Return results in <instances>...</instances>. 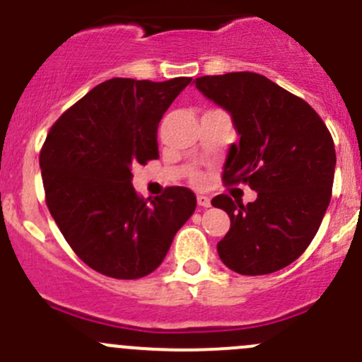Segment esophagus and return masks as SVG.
Returning a JSON list of instances; mask_svg holds the SVG:
<instances>
[{"mask_svg":"<svg viewBox=\"0 0 362 362\" xmlns=\"http://www.w3.org/2000/svg\"><path fill=\"white\" fill-rule=\"evenodd\" d=\"M198 204H199V206H203V208H208L211 204V202H210V198H208V196H198Z\"/></svg>","mask_w":362,"mask_h":362,"instance_id":"34e87169","label":"esophagus"}]
</instances>
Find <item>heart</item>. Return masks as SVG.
<instances>
[{
  "label": "heart",
  "instance_id": "1",
  "mask_svg": "<svg viewBox=\"0 0 362 362\" xmlns=\"http://www.w3.org/2000/svg\"><path fill=\"white\" fill-rule=\"evenodd\" d=\"M196 180H199V177H196Z\"/></svg>",
  "mask_w": 362,
  "mask_h": 362
}]
</instances>
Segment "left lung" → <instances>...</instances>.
Masks as SVG:
<instances>
[{
    "instance_id": "left-lung-1",
    "label": "left lung",
    "mask_w": 362,
    "mask_h": 362,
    "mask_svg": "<svg viewBox=\"0 0 362 362\" xmlns=\"http://www.w3.org/2000/svg\"><path fill=\"white\" fill-rule=\"evenodd\" d=\"M194 86L231 115L240 134L224 160L226 184H249L255 202L211 199L231 218L217 243L240 275H268L294 262L317 235L331 202L337 152L317 112L301 98L252 71L199 76Z\"/></svg>"
}]
</instances>
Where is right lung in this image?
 Segmentation results:
<instances>
[{"label": "right lung", "instance_id": "1", "mask_svg": "<svg viewBox=\"0 0 362 362\" xmlns=\"http://www.w3.org/2000/svg\"><path fill=\"white\" fill-rule=\"evenodd\" d=\"M189 76L110 78L57 119L40 154L47 206L75 254L112 279H141L166 257L196 210L187 187L144 199L134 164L159 158L158 127Z\"/></svg>", "mask_w": 362, "mask_h": 362}]
</instances>
